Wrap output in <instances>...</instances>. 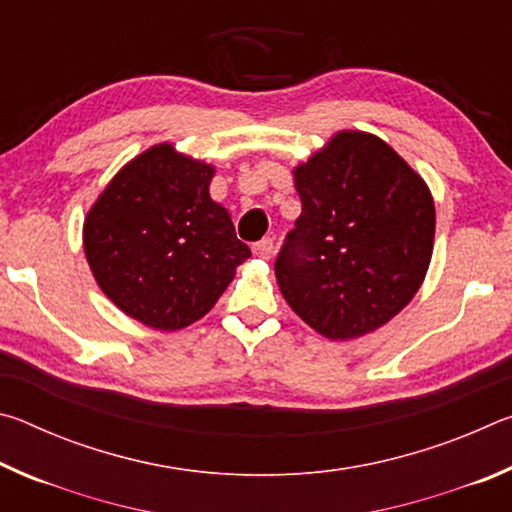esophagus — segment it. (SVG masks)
<instances>
[{"label":"esophagus","instance_id":"obj_1","mask_svg":"<svg viewBox=\"0 0 512 512\" xmlns=\"http://www.w3.org/2000/svg\"><path fill=\"white\" fill-rule=\"evenodd\" d=\"M273 250H275V241L271 237H264L262 241H257V244L253 246V253L259 259H271L273 257Z\"/></svg>","mask_w":512,"mask_h":512}]
</instances>
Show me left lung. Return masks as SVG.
<instances>
[{
    "instance_id": "obj_1",
    "label": "left lung",
    "mask_w": 512,
    "mask_h": 512,
    "mask_svg": "<svg viewBox=\"0 0 512 512\" xmlns=\"http://www.w3.org/2000/svg\"><path fill=\"white\" fill-rule=\"evenodd\" d=\"M302 214L275 259L289 307L327 339H357L409 305L429 268L436 210L379 137L343 131L293 171Z\"/></svg>"
}]
</instances>
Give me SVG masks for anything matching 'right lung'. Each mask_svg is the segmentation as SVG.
Returning a JSON list of instances; mask_svg holds the SVG:
<instances>
[{
    "label": "right lung",
    "mask_w": 512,
    "mask_h": 512,
    "mask_svg": "<svg viewBox=\"0 0 512 512\" xmlns=\"http://www.w3.org/2000/svg\"><path fill=\"white\" fill-rule=\"evenodd\" d=\"M210 164L151 146L103 189L83 225L101 291L162 332L192 325L250 257L230 214L210 198Z\"/></svg>",
    "instance_id": "obj_1"
}]
</instances>
